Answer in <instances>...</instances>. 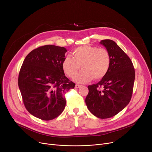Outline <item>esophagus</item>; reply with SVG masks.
<instances>
[{
    "label": "esophagus",
    "instance_id": "34e87169",
    "mask_svg": "<svg viewBox=\"0 0 152 152\" xmlns=\"http://www.w3.org/2000/svg\"><path fill=\"white\" fill-rule=\"evenodd\" d=\"M81 86H82L81 85H79V84H76V85H75V88L78 89V88H79V87H81Z\"/></svg>",
    "mask_w": 152,
    "mask_h": 152
}]
</instances>
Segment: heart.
<instances>
[{
	"mask_svg": "<svg viewBox=\"0 0 152 152\" xmlns=\"http://www.w3.org/2000/svg\"><path fill=\"white\" fill-rule=\"evenodd\" d=\"M72 55L73 57L68 55L64 58L61 65L63 71L70 77H73L82 66L83 69L75 77L77 83H85L92 78L101 79L110 69L111 57L104 48L83 45L75 49Z\"/></svg>",
	"mask_w": 152,
	"mask_h": 152,
	"instance_id": "obj_1",
	"label": "heart"
}]
</instances>
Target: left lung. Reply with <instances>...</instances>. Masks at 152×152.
<instances>
[{"instance_id": "obj_1", "label": "left lung", "mask_w": 152, "mask_h": 152, "mask_svg": "<svg viewBox=\"0 0 152 152\" xmlns=\"http://www.w3.org/2000/svg\"><path fill=\"white\" fill-rule=\"evenodd\" d=\"M111 57L107 74L97 84L88 86L85 102L91 113L97 118L113 117L129 103L135 80L133 64L125 52L110 39L100 42Z\"/></svg>"}]
</instances>
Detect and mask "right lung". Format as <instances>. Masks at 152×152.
Segmentation results:
<instances>
[{"instance_id":"1","label":"right lung","mask_w":152,"mask_h":152,"mask_svg":"<svg viewBox=\"0 0 152 152\" xmlns=\"http://www.w3.org/2000/svg\"><path fill=\"white\" fill-rule=\"evenodd\" d=\"M67 50L46 45L32 50L26 57L18 76V86L26 110L42 120H52L65 109L64 94L75 84L66 77L62 61Z\"/></svg>"}]
</instances>
